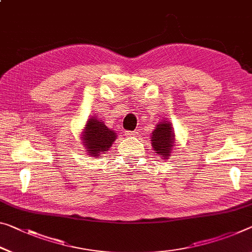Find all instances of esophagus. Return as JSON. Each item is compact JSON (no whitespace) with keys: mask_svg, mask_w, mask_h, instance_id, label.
<instances>
[{"mask_svg":"<svg viewBox=\"0 0 252 252\" xmlns=\"http://www.w3.org/2000/svg\"><path fill=\"white\" fill-rule=\"evenodd\" d=\"M135 134H137V132H135V131H126V137H134Z\"/></svg>","mask_w":252,"mask_h":252,"instance_id":"1","label":"esophagus"}]
</instances>
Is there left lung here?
I'll use <instances>...</instances> for the list:
<instances>
[{
    "instance_id": "obj_1",
    "label": "left lung",
    "mask_w": 252,
    "mask_h": 252,
    "mask_svg": "<svg viewBox=\"0 0 252 252\" xmlns=\"http://www.w3.org/2000/svg\"><path fill=\"white\" fill-rule=\"evenodd\" d=\"M173 129L171 122L163 119L157 123L155 130L151 132L150 141L153 150L161 159H168L174 153V147L176 146V137Z\"/></svg>"
}]
</instances>
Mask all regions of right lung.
Instances as JSON below:
<instances>
[{
	"instance_id": "1",
	"label": "right lung",
	"mask_w": 252,
	"mask_h": 252,
	"mask_svg": "<svg viewBox=\"0 0 252 252\" xmlns=\"http://www.w3.org/2000/svg\"><path fill=\"white\" fill-rule=\"evenodd\" d=\"M82 143L91 157H101L102 154L110 150L113 142L117 139L114 130L105 126L102 120L96 117L89 118L85 126L82 131Z\"/></svg>"
}]
</instances>
